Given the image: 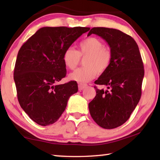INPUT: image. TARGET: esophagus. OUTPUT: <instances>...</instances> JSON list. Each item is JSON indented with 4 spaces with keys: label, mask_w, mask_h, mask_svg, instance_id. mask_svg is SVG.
<instances>
[{
    "label": "esophagus",
    "mask_w": 160,
    "mask_h": 160,
    "mask_svg": "<svg viewBox=\"0 0 160 160\" xmlns=\"http://www.w3.org/2000/svg\"><path fill=\"white\" fill-rule=\"evenodd\" d=\"M87 85H85V84H82V83H79L78 84V90H79L80 91H81V90H82L84 88H85Z\"/></svg>",
    "instance_id": "esophagus-1"
}]
</instances>
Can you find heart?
<instances>
[{
	"label": "heart",
	"instance_id": "heart-1",
	"mask_svg": "<svg viewBox=\"0 0 160 160\" xmlns=\"http://www.w3.org/2000/svg\"><path fill=\"white\" fill-rule=\"evenodd\" d=\"M78 48V51L72 47L67 48L63 55L64 65L70 70H74L79 65L80 57L87 56L84 63L85 67L70 73V80L80 83L88 82L96 77L97 72L103 73L109 68L112 59V51L104 47L98 38H87L80 43Z\"/></svg>",
	"mask_w": 160,
	"mask_h": 160
}]
</instances>
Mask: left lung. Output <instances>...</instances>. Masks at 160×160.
Here are the masks:
<instances>
[{
  "mask_svg": "<svg viewBox=\"0 0 160 160\" xmlns=\"http://www.w3.org/2000/svg\"><path fill=\"white\" fill-rule=\"evenodd\" d=\"M94 34L106 41L112 53L110 66L94 83L108 90L96 89L89 103L90 115L103 128H117L126 122L140 101L144 66L138 46L132 38L116 29L93 28Z\"/></svg>",
  "mask_w": 160,
  "mask_h": 160,
  "instance_id": "1",
  "label": "left lung"
}]
</instances>
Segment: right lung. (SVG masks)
<instances>
[{
  "label": "right lung",
  "mask_w": 160,
  "mask_h": 160,
  "mask_svg": "<svg viewBox=\"0 0 160 160\" xmlns=\"http://www.w3.org/2000/svg\"><path fill=\"white\" fill-rule=\"evenodd\" d=\"M90 28L45 27L19 50L14 69L18 102L35 123L49 126L60 118L70 97L78 90L75 81L56 85L66 77L65 50Z\"/></svg>",
  "instance_id": "1"
}]
</instances>
